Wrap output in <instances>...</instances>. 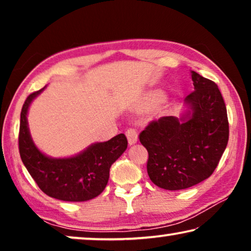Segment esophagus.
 I'll return each mask as SVG.
<instances>
[{"label": "esophagus", "instance_id": "34e87169", "mask_svg": "<svg viewBox=\"0 0 251 251\" xmlns=\"http://www.w3.org/2000/svg\"><path fill=\"white\" fill-rule=\"evenodd\" d=\"M126 138H128L129 145H135V144L138 142V135H137V132L133 129L126 130Z\"/></svg>", "mask_w": 251, "mask_h": 251}]
</instances>
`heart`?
Instances as JSON below:
<instances>
[{"mask_svg":"<svg viewBox=\"0 0 251 251\" xmlns=\"http://www.w3.org/2000/svg\"><path fill=\"white\" fill-rule=\"evenodd\" d=\"M161 99H162V94L160 91H153L147 94L145 97L143 98V100L140 101V108H147L151 107V106L155 105L156 102H159Z\"/></svg>","mask_w":251,"mask_h":251,"instance_id":"heart-1","label":"heart"}]
</instances>
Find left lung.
Masks as SVG:
<instances>
[{
  "label": "left lung",
  "instance_id": "1",
  "mask_svg": "<svg viewBox=\"0 0 251 251\" xmlns=\"http://www.w3.org/2000/svg\"><path fill=\"white\" fill-rule=\"evenodd\" d=\"M194 91L178 116L151 122L139 135L149 152L147 174L156 186L185 190L211 176L228 142L226 106L217 84L191 71Z\"/></svg>",
  "mask_w": 251,
  "mask_h": 251
}]
</instances>
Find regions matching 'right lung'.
<instances>
[{
    "label": "right lung",
    "instance_id": "add662e5",
    "mask_svg": "<svg viewBox=\"0 0 251 251\" xmlns=\"http://www.w3.org/2000/svg\"><path fill=\"white\" fill-rule=\"evenodd\" d=\"M46 87L27 97L20 113L19 153L24 166L47 195L67 202H83L98 197L108 183L111 166L125 153L123 133L107 142L94 143L75 155L52 157L35 145L28 128V109Z\"/></svg>",
    "mask_w": 251,
    "mask_h": 251
}]
</instances>
